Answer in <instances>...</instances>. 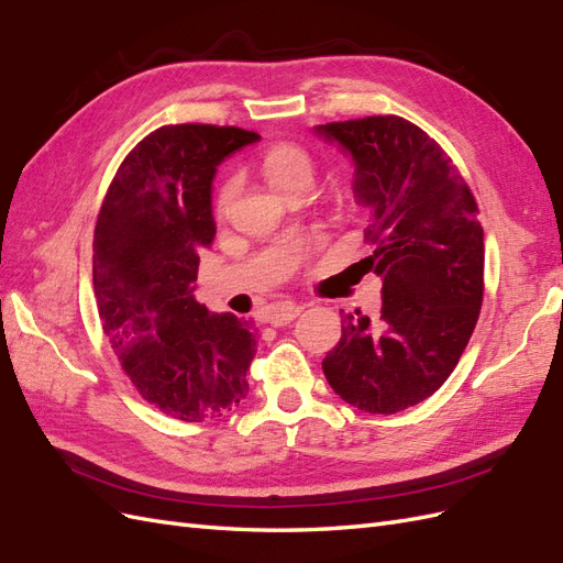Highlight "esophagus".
<instances>
[{"label":"esophagus","instance_id":"34e87169","mask_svg":"<svg viewBox=\"0 0 563 563\" xmlns=\"http://www.w3.org/2000/svg\"><path fill=\"white\" fill-rule=\"evenodd\" d=\"M303 312V306H298V303H286V306H282V308H277L272 312V318H269V322L272 324H277V327H282V324H289V322H294L298 314Z\"/></svg>","mask_w":563,"mask_h":563}]
</instances>
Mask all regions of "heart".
<instances>
[{
    "label": "heart",
    "mask_w": 563,
    "mask_h": 563,
    "mask_svg": "<svg viewBox=\"0 0 563 563\" xmlns=\"http://www.w3.org/2000/svg\"><path fill=\"white\" fill-rule=\"evenodd\" d=\"M260 172L265 181L284 198L298 188H310L314 178V159L306 147L296 143H277L267 147L260 157ZM234 196V184H227L219 190V210H224Z\"/></svg>",
    "instance_id": "obj_1"
}]
</instances>
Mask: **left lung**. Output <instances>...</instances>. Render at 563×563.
<instances>
[{
  "instance_id": "obj_1",
  "label": "left lung",
  "mask_w": 563,
  "mask_h": 563,
  "mask_svg": "<svg viewBox=\"0 0 563 563\" xmlns=\"http://www.w3.org/2000/svg\"><path fill=\"white\" fill-rule=\"evenodd\" d=\"M353 162V200L367 210V272L382 279L379 318L341 314L322 369L365 413H399L454 373L483 306L485 243L477 205L428 133L401 117L314 126Z\"/></svg>"
}]
</instances>
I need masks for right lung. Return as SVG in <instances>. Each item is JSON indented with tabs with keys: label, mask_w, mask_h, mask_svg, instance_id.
Masks as SVG:
<instances>
[{
	"label": "right lung",
	"mask_w": 563,
	"mask_h": 563,
	"mask_svg": "<svg viewBox=\"0 0 563 563\" xmlns=\"http://www.w3.org/2000/svg\"><path fill=\"white\" fill-rule=\"evenodd\" d=\"M260 135L162 126L133 147L107 190L92 241L102 329L147 404L184 422L224 416L249 394L257 327L196 300L200 251L214 239L217 167Z\"/></svg>",
	"instance_id": "right-lung-1"
}]
</instances>
